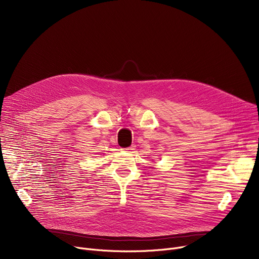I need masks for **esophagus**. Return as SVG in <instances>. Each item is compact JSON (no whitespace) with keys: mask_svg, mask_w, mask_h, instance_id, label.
<instances>
[{"mask_svg":"<svg viewBox=\"0 0 259 259\" xmlns=\"http://www.w3.org/2000/svg\"><path fill=\"white\" fill-rule=\"evenodd\" d=\"M135 149V147L134 146H131V147H128V148H125V149H122V150L124 151H126V152H131V151H133Z\"/></svg>","mask_w":259,"mask_h":259,"instance_id":"esophagus-1","label":"esophagus"}]
</instances>
